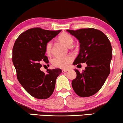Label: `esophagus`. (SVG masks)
I'll use <instances>...</instances> for the list:
<instances>
[{"mask_svg": "<svg viewBox=\"0 0 123 123\" xmlns=\"http://www.w3.org/2000/svg\"><path fill=\"white\" fill-rule=\"evenodd\" d=\"M68 71H69V69H64V70H62V73H65V72H67Z\"/></svg>", "mask_w": 123, "mask_h": 123, "instance_id": "obj_1", "label": "esophagus"}]
</instances>
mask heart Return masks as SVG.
<instances>
[{
  "mask_svg": "<svg viewBox=\"0 0 123 123\" xmlns=\"http://www.w3.org/2000/svg\"><path fill=\"white\" fill-rule=\"evenodd\" d=\"M58 39L61 42H62L66 46L69 47L72 45L73 42V38L72 36L67 32H62L59 35ZM52 42L51 41L47 42L45 46V51L47 55H49L51 53ZM73 60L71 56L66 57H55L51 60V63L53 66L55 67L65 69L69 65V63Z\"/></svg>",
  "mask_w": 123,
  "mask_h": 123,
  "instance_id": "obj_1",
  "label": "heart"
}]
</instances>
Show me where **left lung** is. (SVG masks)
<instances>
[{
  "instance_id": "obj_1",
  "label": "left lung",
  "mask_w": 123,
  "mask_h": 123,
  "mask_svg": "<svg viewBox=\"0 0 123 123\" xmlns=\"http://www.w3.org/2000/svg\"><path fill=\"white\" fill-rule=\"evenodd\" d=\"M67 31L80 43L79 54L73 65L85 62L87 65L82 73L74 69L77 77L72 81V87L78 96L89 97L101 88L110 73L111 44L103 32L93 28L67 30Z\"/></svg>"
}]
</instances>
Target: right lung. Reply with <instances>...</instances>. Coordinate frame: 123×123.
I'll return each mask as SVG.
<instances>
[{
  "mask_svg": "<svg viewBox=\"0 0 123 123\" xmlns=\"http://www.w3.org/2000/svg\"><path fill=\"white\" fill-rule=\"evenodd\" d=\"M61 30L49 31L33 28L22 33L12 49V62L17 78L26 92L38 99H46L53 94L61 69L40 70L43 62L48 63L45 55L47 42L55 37Z\"/></svg>",
  "mask_w": 123,
  "mask_h": 123,
  "instance_id": "obj_1",
  "label": "right lung"
}]
</instances>
